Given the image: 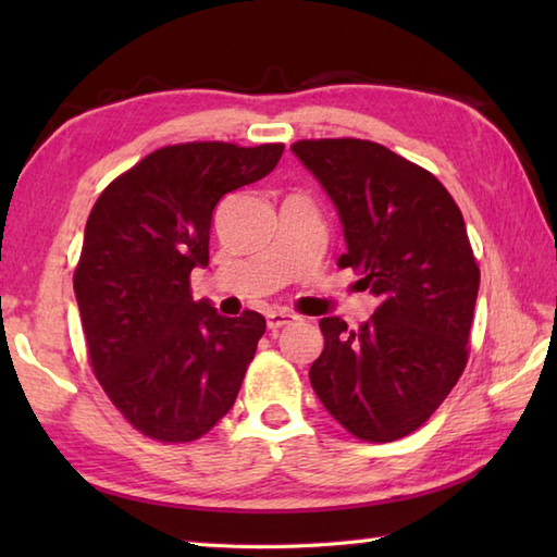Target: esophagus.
Returning <instances> with one entry per match:
<instances>
[{"label": "esophagus", "instance_id": "obj_1", "mask_svg": "<svg viewBox=\"0 0 557 557\" xmlns=\"http://www.w3.org/2000/svg\"><path fill=\"white\" fill-rule=\"evenodd\" d=\"M297 321H299V315L287 311V309H277V311L268 313V327L272 330V333H275V330H280V327H285V325L297 323Z\"/></svg>", "mask_w": 557, "mask_h": 557}]
</instances>
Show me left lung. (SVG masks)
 Returning a JSON list of instances; mask_svg holds the SVG:
<instances>
[{"mask_svg":"<svg viewBox=\"0 0 557 557\" xmlns=\"http://www.w3.org/2000/svg\"><path fill=\"white\" fill-rule=\"evenodd\" d=\"M292 152L337 210L347 244L337 265L381 297L357 330L323 318L311 385L351 435L397 441L441 407L467 366L481 275L465 218L431 172L371 140H299Z\"/></svg>","mask_w":557,"mask_h":557,"instance_id":"obj_1","label":"left lung"}]
</instances>
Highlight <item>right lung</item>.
Here are the masks:
<instances>
[{
  "mask_svg": "<svg viewBox=\"0 0 557 557\" xmlns=\"http://www.w3.org/2000/svg\"><path fill=\"white\" fill-rule=\"evenodd\" d=\"M282 144L168 146L104 188L90 210L74 292L92 371L112 405L148 437L206 435L239 395L265 318H224L194 301L220 198L263 180Z\"/></svg>",
  "mask_w": 557,
  "mask_h": 557,
  "instance_id": "add662e5",
  "label": "right lung"
}]
</instances>
